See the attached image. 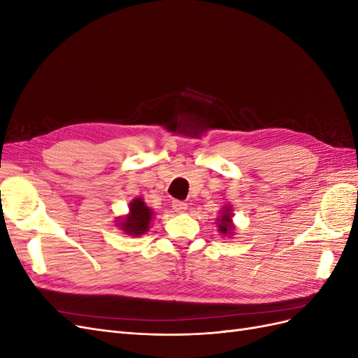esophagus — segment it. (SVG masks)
<instances>
[{
    "instance_id": "obj_1",
    "label": "esophagus",
    "mask_w": 358,
    "mask_h": 358,
    "mask_svg": "<svg viewBox=\"0 0 358 358\" xmlns=\"http://www.w3.org/2000/svg\"><path fill=\"white\" fill-rule=\"evenodd\" d=\"M171 208L175 209V212H179V213H182V212H185V210L188 209V204H187L185 201H179V200H175V201H173V204H171Z\"/></svg>"
}]
</instances>
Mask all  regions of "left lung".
Returning <instances> with one entry per match:
<instances>
[{
	"label": "left lung",
	"instance_id": "1",
	"mask_svg": "<svg viewBox=\"0 0 358 358\" xmlns=\"http://www.w3.org/2000/svg\"><path fill=\"white\" fill-rule=\"evenodd\" d=\"M216 225H218V230L222 236L231 237L236 231V225L233 222V208L229 204L222 206L220 218H216Z\"/></svg>",
	"mask_w": 358,
	"mask_h": 358
}]
</instances>
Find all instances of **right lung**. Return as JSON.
Segmentation results:
<instances>
[{"label":"right lung","instance_id":"add662e5","mask_svg":"<svg viewBox=\"0 0 358 358\" xmlns=\"http://www.w3.org/2000/svg\"><path fill=\"white\" fill-rule=\"evenodd\" d=\"M155 212L149 208L142 197H136L129 201L128 213L117 216L116 227L124 231V234L138 237L149 231Z\"/></svg>","mask_w":358,"mask_h":358}]
</instances>
